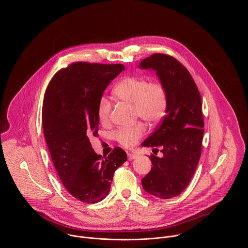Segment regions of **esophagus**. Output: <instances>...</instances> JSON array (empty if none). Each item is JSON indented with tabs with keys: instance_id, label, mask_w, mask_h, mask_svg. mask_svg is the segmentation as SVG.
Returning a JSON list of instances; mask_svg holds the SVG:
<instances>
[{
	"instance_id": "esophagus-1",
	"label": "esophagus",
	"mask_w": 248,
	"mask_h": 248,
	"mask_svg": "<svg viewBox=\"0 0 248 248\" xmlns=\"http://www.w3.org/2000/svg\"><path fill=\"white\" fill-rule=\"evenodd\" d=\"M138 156V155L136 153H128V159L129 160H133Z\"/></svg>"
}]
</instances>
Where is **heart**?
<instances>
[{
    "label": "heart",
    "instance_id": "heart-1",
    "mask_svg": "<svg viewBox=\"0 0 248 248\" xmlns=\"http://www.w3.org/2000/svg\"><path fill=\"white\" fill-rule=\"evenodd\" d=\"M113 95L120 101L134 105L135 112L145 121L155 124L165 115L168 105L167 92L163 84L149 81L144 77H126L119 81L112 91ZM111 104L106 97H101L97 115L101 123L109 120ZM145 133L144 125L139 122L130 127H123L114 133V138L124 147H133Z\"/></svg>",
    "mask_w": 248,
    "mask_h": 248
}]
</instances>
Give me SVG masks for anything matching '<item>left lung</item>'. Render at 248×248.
Instances as JSON below:
<instances>
[{"label": "left lung", "instance_id": "1", "mask_svg": "<svg viewBox=\"0 0 248 248\" xmlns=\"http://www.w3.org/2000/svg\"><path fill=\"white\" fill-rule=\"evenodd\" d=\"M140 68L156 72L168 97L166 115L141 144L162 153L161 157L151 155L153 167L142 178V186L156 198L171 199L188 186L202 155V98L190 72L170 55L155 53L143 59Z\"/></svg>", "mask_w": 248, "mask_h": 248}]
</instances>
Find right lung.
I'll return each mask as SVG.
<instances>
[{
    "label": "right lung",
    "mask_w": 248,
    "mask_h": 248,
    "mask_svg": "<svg viewBox=\"0 0 248 248\" xmlns=\"http://www.w3.org/2000/svg\"><path fill=\"white\" fill-rule=\"evenodd\" d=\"M122 71V64L73 63L55 73L45 93L42 123L53 165L69 193L82 202L104 200L115 170L127 160L119 147L102 156L90 142L98 135V102Z\"/></svg>",
    "instance_id": "obj_1"
}]
</instances>
